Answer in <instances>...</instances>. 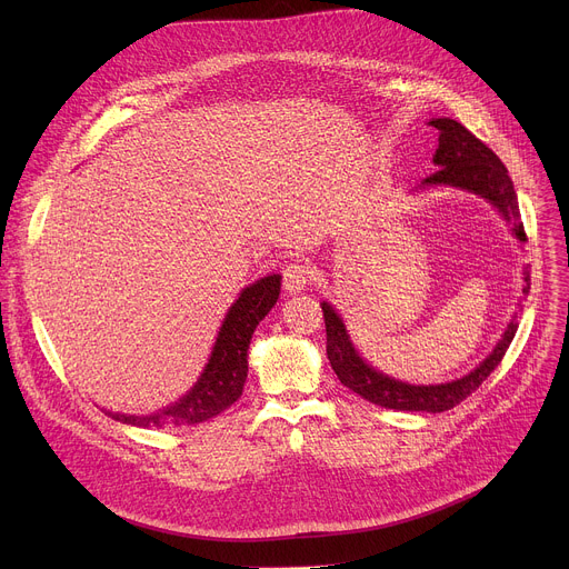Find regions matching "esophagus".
<instances>
[{
    "mask_svg": "<svg viewBox=\"0 0 569 569\" xmlns=\"http://www.w3.org/2000/svg\"><path fill=\"white\" fill-rule=\"evenodd\" d=\"M310 283V268L303 261H295L288 263L283 270V290L295 295L306 290V286Z\"/></svg>",
    "mask_w": 569,
    "mask_h": 569,
    "instance_id": "esophagus-1",
    "label": "esophagus"
}]
</instances>
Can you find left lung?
Listing matches in <instances>:
<instances>
[{"label":"left lung","mask_w":569,"mask_h":569,"mask_svg":"<svg viewBox=\"0 0 569 569\" xmlns=\"http://www.w3.org/2000/svg\"><path fill=\"white\" fill-rule=\"evenodd\" d=\"M430 126L439 130V148L435 152L437 171L423 180V187L428 184H450L459 189H468L486 200H491L507 220L513 222V233L518 240H527L525 224L520 220L518 198L513 182L500 161V157L479 141L470 130H466L461 123L452 119H432ZM525 288L522 295L529 292V272L525 270ZM323 323H327V353L331 360L333 371L338 373L340 382L362 396L365 400L380 405L387 410H400V412H446L452 410L463 398H468L491 371L502 362L511 340L518 331V312L511 319L509 329L505 331L502 340L493 349V353L486 358L475 371L468 376L446 382V385H408L398 382L393 378L382 376L380 371L371 369L353 349L347 329L338 312L329 306L321 303Z\"/></svg>","instance_id":"8db88e82"}]
</instances>
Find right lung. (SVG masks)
<instances>
[{
	"label": "right lung",
	"instance_id": "right-lung-1",
	"mask_svg": "<svg viewBox=\"0 0 569 569\" xmlns=\"http://www.w3.org/2000/svg\"><path fill=\"white\" fill-rule=\"evenodd\" d=\"M281 277L270 274L240 292L222 321L204 373L200 376L198 385L171 408L150 417H126L117 412L108 415L114 421L137 428H187L222 415L242 393V385L248 378V349L252 333L277 303Z\"/></svg>",
	"mask_w": 569,
	"mask_h": 569
}]
</instances>
